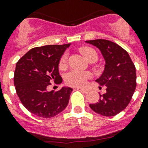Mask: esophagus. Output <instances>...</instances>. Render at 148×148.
Instances as JSON below:
<instances>
[{"label":"esophagus","instance_id":"1","mask_svg":"<svg viewBox=\"0 0 148 148\" xmlns=\"http://www.w3.org/2000/svg\"><path fill=\"white\" fill-rule=\"evenodd\" d=\"M78 89H80V90H81V91H83L84 93H87L88 91L86 88H78Z\"/></svg>","mask_w":148,"mask_h":148}]
</instances>
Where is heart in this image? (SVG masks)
<instances>
[{
    "mask_svg": "<svg viewBox=\"0 0 148 148\" xmlns=\"http://www.w3.org/2000/svg\"><path fill=\"white\" fill-rule=\"evenodd\" d=\"M80 51L83 54L84 57L85 58L86 60H88V61H90V60L96 61L97 60V52L91 47H81L80 49ZM67 53L63 54L62 57L60 59V62H59L60 67L63 68L64 67H65V65L67 64ZM90 77H91V74L88 72L73 70L66 74L65 81L68 85L72 86V87H81V86L85 84L86 81H88L89 78H90Z\"/></svg>",
    "mask_w": 148,
    "mask_h": 148,
    "instance_id": "obj_1",
    "label": "heart"
}]
</instances>
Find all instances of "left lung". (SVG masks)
I'll list each match as a JSON object with an SVG mask.
<instances>
[{"label":"left lung","mask_w":148,"mask_h":148,"mask_svg":"<svg viewBox=\"0 0 148 148\" xmlns=\"http://www.w3.org/2000/svg\"><path fill=\"white\" fill-rule=\"evenodd\" d=\"M85 42L97 47L106 63L103 74L96 80L101 86L107 87L106 93L100 95L98 102L90 103V108L103 116H115L126 108L134 93L135 66L128 53L116 43L104 39Z\"/></svg>","instance_id":"obj_1"}]
</instances>
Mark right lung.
Returning a JSON list of instances; mask_svg holds the SVG:
<instances>
[{
    "label": "right lung",
    "instance_id": "right-lung-1",
    "mask_svg": "<svg viewBox=\"0 0 148 148\" xmlns=\"http://www.w3.org/2000/svg\"><path fill=\"white\" fill-rule=\"evenodd\" d=\"M71 44L34 47L17 62L14 83L17 95L27 110L38 117L51 118L64 110L69 102L71 88L47 91L51 81L62 82L58 65Z\"/></svg>",
    "mask_w": 148,
    "mask_h": 148
}]
</instances>
